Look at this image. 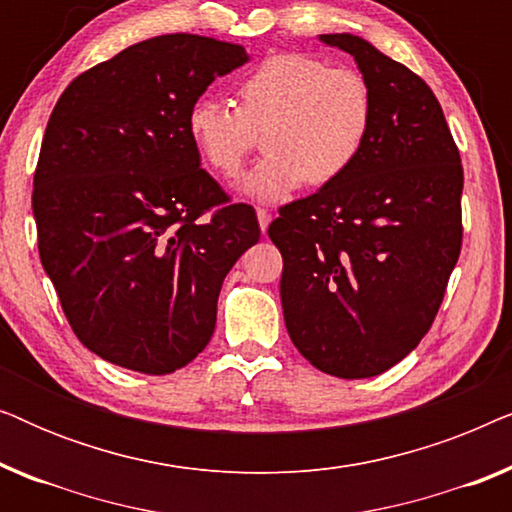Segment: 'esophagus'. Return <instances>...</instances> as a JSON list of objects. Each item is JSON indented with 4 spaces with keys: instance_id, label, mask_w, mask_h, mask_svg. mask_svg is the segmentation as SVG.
Wrapping results in <instances>:
<instances>
[{
    "instance_id": "1",
    "label": "esophagus",
    "mask_w": 512,
    "mask_h": 512,
    "mask_svg": "<svg viewBox=\"0 0 512 512\" xmlns=\"http://www.w3.org/2000/svg\"><path fill=\"white\" fill-rule=\"evenodd\" d=\"M256 216H258V226H261V230L265 233V230H268V226H270V221H272L270 209L258 207V209H256Z\"/></svg>"
}]
</instances>
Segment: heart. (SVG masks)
I'll return each mask as SVG.
<instances>
[{
    "instance_id": "heart-1",
    "label": "heart",
    "mask_w": 512,
    "mask_h": 512,
    "mask_svg": "<svg viewBox=\"0 0 512 512\" xmlns=\"http://www.w3.org/2000/svg\"><path fill=\"white\" fill-rule=\"evenodd\" d=\"M237 109L200 97L186 132L209 170L235 179L263 132L265 158L242 181L258 200H284L305 184L338 181L359 160L375 118V97L354 67L307 53L265 58L237 83Z\"/></svg>"
}]
</instances>
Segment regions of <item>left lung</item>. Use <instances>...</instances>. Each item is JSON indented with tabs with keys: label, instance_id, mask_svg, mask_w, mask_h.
<instances>
[{
	"label": "left lung",
	"instance_id": "8db88e82",
	"mask_svg": "<svg viewBox=\"0 0 512 512\" xmlns=\"http://www.w3.org/2000/svg\"><path fill=\"white\" fill-rule=\"evenodd\" d=\"M321 41L354 55L373 130L349 172L279 207L268 235L293 345L321 373L359 380L405 359L436 319L464 235V167L415 72L354 34Z\"/></svg>",
	"mask_w": 512,
	"mask_h": 512
}]
</instances>
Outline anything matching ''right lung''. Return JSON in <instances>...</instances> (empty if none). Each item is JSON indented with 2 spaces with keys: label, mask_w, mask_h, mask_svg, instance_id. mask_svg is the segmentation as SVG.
Masks as SVG:
<instances>
[{
  "label": "right lung",
  "mask_w": 512,
  "mask_h": 512,
  "mask_svg": "<svg viewBox=\"0 0 512 512\" xmlns=\"http://www.w3.org/2000/svg\"><path fill=\"white\" fill-rule=\"evenodd\" d=\"M247 60L240 44L163 34L76 76L48 118L32 191L41 265L104 361L146 375L191 363L223 279L261 237L186 132L191 104Z\"/></svg>",
  "instance_id": "obj_1"
}]
</instances>
